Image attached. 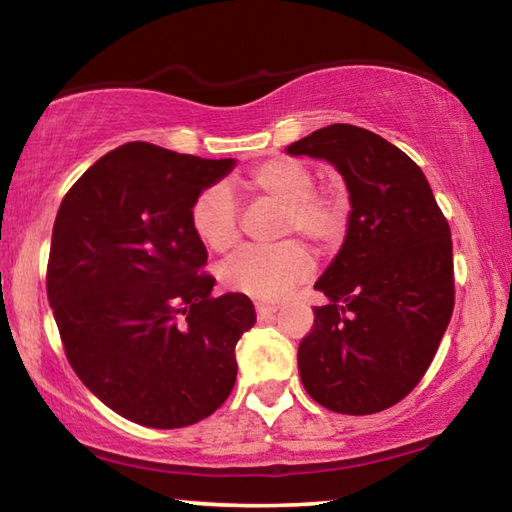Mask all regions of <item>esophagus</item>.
Wrapping results in <instances>:
<instances>
[{
	"instance_id": "obj_1",
	"label": "esophagus",
	"mask_w": 512,
	"mask_h": 512,
	"mask_svg": "<svg viewBox=\"0 0 512 512\" xmlns=\"http://www.w3.org/2000/svg\"><path fill=\"white\" fill-rule=\"evenodd\" d=\"M255 311H257V320H271L273 314L277 311V307L275 305H266V302H257Z\"/></svg>"
}]
</instances>
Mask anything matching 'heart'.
I'll return each instance as SVG.
<instances>
[{
  "label": "heart",
  "instance_id": "heart-1",
  "mask_svg": "<svg viewBox=\"0 0 512 512\" xmlns=\"http://www.w3.org/2000/svg\"><path fill=\"white\" fill-rule=\"evenodd\" d=\"M248 185L284 205L280 235L300 232L320 248H332L348 230V201L332 189H316V178L305 162L277 158L248 173ZM194 235L221 253L239 237V205L225 183L207 185L189 210ZM314 271L309 250L296 239L275 246H246L221 264L228 289L257 300H273Z\"/></svg>",
  "mask_w": 512,
  "mask_h": 512
}]
</instances>
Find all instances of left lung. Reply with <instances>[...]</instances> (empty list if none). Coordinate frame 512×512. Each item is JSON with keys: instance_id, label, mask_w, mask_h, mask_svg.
<instances>
[{"instance_id": "8db88e82", "label": "left lung", "mask_w": 512, "mask_h": 512, "mask_svg": "<svg viewBox=\"0 0 512 512\" xmlns=\"http://www.w3.org/2000/svg\"><path fill=\"white\" fill-rule=\"evenodd\" d=\"M287 153L334 164L352 207L314 284L327 305L300 341L302 386L334 413L384 411L418 386L452 318V232L422 169L377 133L332 124Z\"/></svg>"}]
</instances>
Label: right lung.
<instances>
[{
	"label": "right lung",
	"instance_id": "obj_1",
	"mask_svg": "<svg viewBox=\"0 0 512 512\" xmlns=\"http://www.w3.org/2000/svg\"><path fill=\"white\" fill-rule=\"evenodd\" d=\"M235 164L128 142L60 203L47 298L74 372L121 418L189 427L235 386V345L255 307L244 293L212 298L189 221L194 198Z\"/></svg>",
	"mask_w": 512,
	"mask_h": 512
}]
</instances>
